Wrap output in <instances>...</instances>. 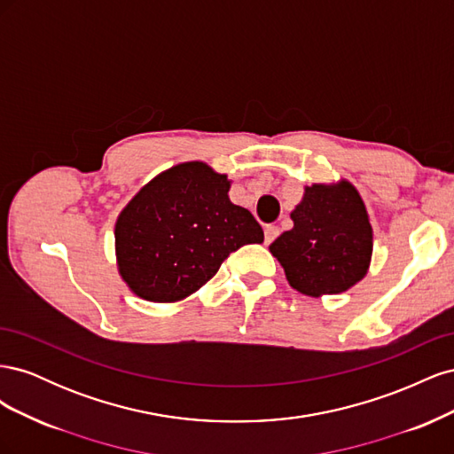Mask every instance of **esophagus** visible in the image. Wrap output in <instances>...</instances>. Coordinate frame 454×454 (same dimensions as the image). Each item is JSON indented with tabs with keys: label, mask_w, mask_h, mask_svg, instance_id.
<instances>
[{
	"label": "esophagus",
	"mask_w": 454,
	"mask_h": 454,
	"mask_svg": "<svg viewBox=\"0 0 454 454\" xmlns=\"http://www.w3.org/2000/svg\"><path fill=\"white\" fill-rule=\"evenodd\" d=\"M278 235H280V229L277 225H267L265 227V242L267 244H270Z\"/></svg>",
	"instance_id": "34e87169"
}]
</instances>
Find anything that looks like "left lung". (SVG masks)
<instances>
[{
    "label": "left lung",
    "instance_id": "8db88e82",
    "mask_svg": "<svg viewBox=\"0 0 454 454\" xmlns=\"http://www.w3.org/2000/svg\"><path fill=\"white\" fill-rule=\"evenodd\" d=\"M294 229L270 244L297 292L320 297L360 282L373 252L365 206L350 184L312 185L292 212Z\"/></svg>",
    "mask_w": 454,
    "mask_h": 454
}]
</instances>
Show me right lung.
Listing matches in <instances>:
<instances>
[{
  "label": "right lung",
  "instance_id": "add662e5",
  "mask_svg": "<svg viewBox=\"0 0 454 454\" xmlns=\"http://www.w3.org/2000/svg\"><path fill=\"white\" fill-rule=\"evenodd\" d=\"M227 176L204 162L159 174L121 212L115 244L121 277L155 303L197 292L244 244L263 242L255 217L227 197Z\"/></svg>",
  "mask_w": 454,
  "mask_h": 454
}]
</instances>
